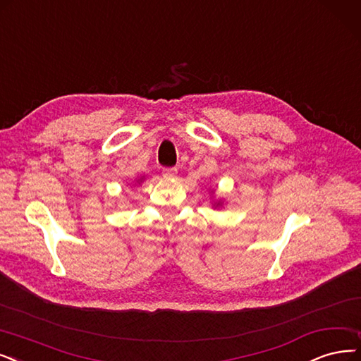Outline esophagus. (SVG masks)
Here are the masks:
<instances>
[{"label": "esophagus", "mask_w": 361, "mask_h": 361, "mask_svg": "<svg viewBox=\"0 0 361 361\" xmlns=\"http://www.w3.org/2000/svg\"><path fill=\"white\" fill-rule=\"evenodd\" d=\"M176 175H178V169H176V167L164 169V170H163V178H164V179H173V178H176Z\"/></svg>", "instance_id": "obj_1"}]
</instances>
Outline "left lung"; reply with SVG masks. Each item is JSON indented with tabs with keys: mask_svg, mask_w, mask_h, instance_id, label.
I'll list each match as a JSON object with an SVG mask.
<instances>
[{
	"mask_svg": "<svg viewBox=\"0 0 361 361\" xmlns=\"http://www.w3.org/2000/svg\"><path fill=\"white\" fill-rule=\"evenodd\" d=\"M209 194H212V197H214V195H213V194H214L213 190H209ZM222 206H224L222 198H218V200H213V201H212V207H214V209H219V207H222Z\"/></svg>",
	"mask_w": 361,
	"mask_h": 361,
	"instance_id": "left-lung-1",
	"label": "left lung"
}]
</instances>
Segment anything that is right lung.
I'll use <instances>...</instances> for the list:
<instances>
[{"instance_id":"right-lung-1","label":"right lung","mask_w":361,"mask_h":361,"mask_svg":"<svg viewBox=\"0 0 361 361\" xmlns=\"http://www.w3.org/2000/svg\"><path fill=\"white\" fill-rule=\"evenodd\" d=\"M143 180H145V176H140V178H137V179L135 180V183H133V185H135V186H137V185H140Z\"/></svg>"}]
</instances>
